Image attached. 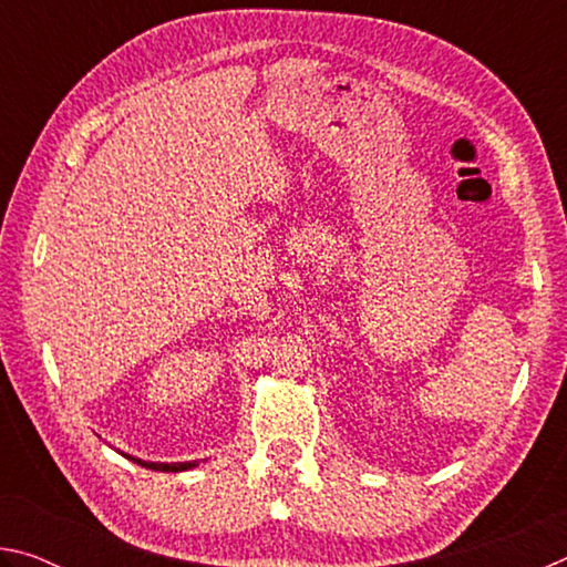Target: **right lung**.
<instances>
[{
    "instance_id": "add662e5",
    "label": "right lung",
    "mask_w": 567,
    "mask_h": 567,
    "mask_svg": "<svg viewBox=\"0 0 567 567\" xmlns=\"http://www.w3.org/2000/svg\"><path fill=\"white\" fill-rule=\"evenodd\" d=\"M130 460H134V457H130ZM134 463L142 467H150V470H162V473H179V470H189L197 465V463H145V460H134Z\"/></svg>"
}]
</instances>
